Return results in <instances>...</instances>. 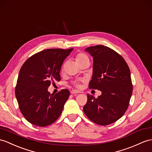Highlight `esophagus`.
Listing matches in <instances>:
<instances>
[{"label":"esophagus","instance_id":"obj_1","mask_svg":"<svg viewBox=\"0 0 152 152\" xmlns=\"http://www.w3.org/2000/svg\"><path fill=\"white\" fill-rule=\"evenodd\" d=\"M70 93H71L72 94H79V93H80V91H77L76 90H72L71 91H70Z\"/></svg>","mask_w":152,"mask_h":152}]
</instances>
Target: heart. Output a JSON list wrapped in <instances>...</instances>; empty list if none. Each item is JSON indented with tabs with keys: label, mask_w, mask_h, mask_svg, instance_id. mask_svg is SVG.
Segmentation results:
<instances>
[{
	"label": "heart",
	"mask_w": 152,
	"mask_h": 152,
	"mask_svg": "<svg viewBox=\"0 0 152 152\" xmlns=\"http://www.w3.org/2000/svg\"><path fill=\"white\" fill-rule=\"evenodd\" d=\"M75 60H76L77 63L80 64L81 62H83L85 60H89V57L87 56V55H86L84 53H79L76 55ZM84 81V79H79V80L73 81L72 84H73V86H75L76 88H80V84L83 83Z\"/></svg>",
	"instance_id": "b5f03b06"
}]
</instances>
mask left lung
I'll return each mask as SVG.
<instances>
[{
  "label": "left lung",
  "mask_w": 152,
  "mask_h": 152,
  "mask_svg": "<svg viewBox=\"0 0 152 152\" xmlns=\"http://www.w3.org/2000/svg\"><path fill=\"white\" fill-rule=\"evenodd\" d=\"M94 58L89 88L102 91L95 98L87 94L83 111L94 123L106 126L119 119L127 110L133 91L130 70L124 58L103 45L87 48Z\"/></svg>",
  "instance_id": "1"
}]
</instances>
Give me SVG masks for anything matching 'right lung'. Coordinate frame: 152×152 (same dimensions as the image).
I'll list each match as a JSON object with an SVG mask.
<instances>
[{
    "label": "right lung",
    "instance_id": "obj_1",
    "mask_svg": "<svg viewBox=\"0 0 152 152\" xmlns=\"http://www.w3.org/2000/svg\"><path fill=\"white\" fill-rule=\"evenodd\" d=\"M72 50L47 49L33 55L22 66L15 96L20 111L29 123L44 127L61 115L69 91L63 89L53 95L48 88L55 81L61 80V66Z\"/></svg>",
    "mask_w": 152,
    "mask_h": 152
}]
</instances>
